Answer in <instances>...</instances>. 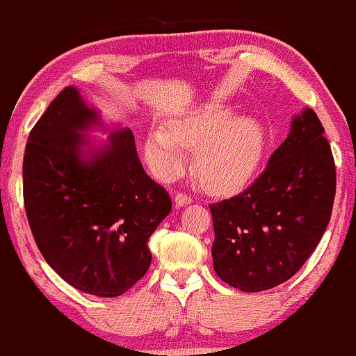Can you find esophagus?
Returning <instances> with one entry per match:
<instances>
[{"label":"esophagus","mask_w":356,"mask_h":356,"mask_svg":"<svg viewBox=\"0 0 356 356\" xmlns=\"http://www.w3.org/2000/svg\"><path fill=\"white\" fill-rule=\"evenodd\" d=\"M190 204H192V198H190L186 193L175 195V205H177V207H185V205H190Z\"/></svg>","instance_id":"34e87169"}]
</instances>
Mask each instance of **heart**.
Returning <instances> with one entry per match:
<instances>
[{
	"instance_id": "1",
	"label": "heart",
	"mask_w": 356,
	"mask_h": 356,
	"mask_svg": "<svg viewBox=\"0 0 356 356\" xmlns=\"http://www.w3.org/2000/svg\"><path fill=\"white\" fill-rule=\"evenodd\" d=\"M195 149V173L213 193L234 192L250 181L265 151V129L256 117H234L232 106L210 102L149 131L144 154L161 179L178 178Z\"/></svg>"
}]
</instances>
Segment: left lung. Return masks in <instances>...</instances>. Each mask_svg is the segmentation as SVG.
Here are the masks:
<instances>
[{
	"instance_id": "8db88e82",
	"label": "left lung",
	"mask_w": 356,
	"mask_h": 356,
	"mask_svg": "<svg viewBox=\"0 0 356 356\" xmlns=\"http://www.w3.org/2000/svg\"><path fill=\"white\" fill-rule=\"evenodd\" d=\"M334 193L331 146L314 110L305 108L265 171L244 192L210 205L220 280L263 292L292 278L323 238Z\"/></svg>"
}]
</instances>
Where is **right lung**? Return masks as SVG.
<instances>
[{
    "label": "right lung",
    "instance_id": "1",
    "mask_svg": "<svg viewBox=\"0 0 356 356\" xmlns=\"http://www.w3.org/2000/svg\"><path fill=\"white\" fill-rule=\"evenodd\" d=\"M100 115L67 86L29 136L24 200L45 261L81 292L118 297L146 275L147 241L171 198L147 177L129 129L95 144Z\"/></svg>",
    "mask_w": 356,
    "mask_h": 356
}]
</instances>
